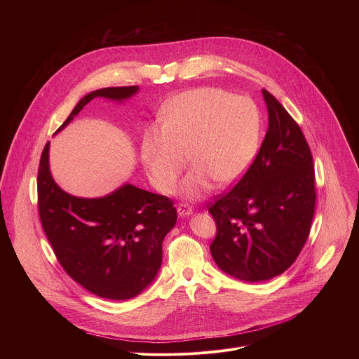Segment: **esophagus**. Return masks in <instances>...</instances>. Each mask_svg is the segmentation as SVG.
<instances>
[{
  "mask_svg": "<svg viewBox=\"0 0 359 359\" xmlns=\"http://www.w3.org/2000/svg\"><path fill=\"white\" fill-rule=\"evenodd\" d=\"M177 213L180 217H186V216H190L193 213V209L189 206L187 203H180L177 206Z\"/></svg>",
  "mask_w": 359,
  "mask_h": 359,
  "instance_id": "1",
  "label": "esophagus"
}]
</instances>
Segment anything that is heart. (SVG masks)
I'll return each instance as SVG.
<instances>
[{
    "label": "heart",
    "instance_id": "heart-1",
    "mask_svg": "<svg viewBox=\"0 0 359 359\" xmlns=\"http://www.w3.org/2000/svg\"><path fill=\"white\" fill-rule=\"evenodd\" d=\"M262 128L252 99L219 88L191 89L169 102L162 128L144 135L140 159L151 184L170 193L189 155L193 168L180 193L200 198L213 182L230 186L247 172L259 153Z\"/></svg>",
    "mask_w": 359,
    "mask_h": 359
}]
</instances>
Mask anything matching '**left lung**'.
<instances>
[{
  "instance_id": "left-lung-1",
  "label": "left lung",
  "mask_w": 359,
  "mask_h": 359,
  "mask_svg": "<svg viewBox=\"0 0 359 359\" xmlns=\"http://www.w3.org/2000/svg\"><path fill=\"white\" fill-rule=\"evenodd\" d=\"M269 130L254 162L209 213L217 234L212 257L241 281H266L298 257L316 210L313 155L301 128L266 89Z\"/></svg>"
}]
</instances>
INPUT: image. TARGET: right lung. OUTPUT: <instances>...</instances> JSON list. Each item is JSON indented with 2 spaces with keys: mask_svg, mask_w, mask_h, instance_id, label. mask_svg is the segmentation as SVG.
<instances>
[{
  "mask_svg": "<svg viewBox=\"0 0 359 359\" xmlns=\"http://www.w3.org/2000/svg\"><path fill=\"white\" fill-rule=\"evenodd\" d=\"M137 86L104 88L85 95L55 132H61L93 97L122 102ZM42 229L67 274L92 294L109 299L139 295L158 276L162 243L177 220L173 201L133 184L96 198L64 191L49 170V142L38 169Z\"/></svg>",
  "mask_w": 359,
  "mask_h": 359,
  "instance_id": "1",
  "label": "right lung"
}]
</instances>
